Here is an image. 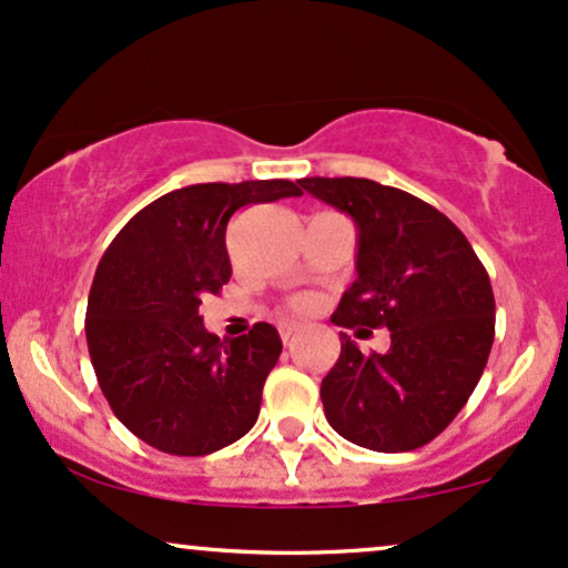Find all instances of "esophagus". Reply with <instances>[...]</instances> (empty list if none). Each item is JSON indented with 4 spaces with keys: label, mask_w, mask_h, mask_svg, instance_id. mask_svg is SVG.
Returning a JSON list of instances; mask_svg holds the SVG:
<instances>
[{
    "label": "esophagus",
    "mask_w": 568,
    "mask_h": 568,
    "mask_svg": "<svg viewBox=\"0 0 568 568\" xmlns=\"http://www.w3.org/2000/svg\"><path fill=\"white\" fill-rule=\"evenodd\" d=\"M298 334H302V325H296V323L280 325V338H283V344H291Z\"/></svg>",
    "instance_id": "1"
}]
</instances>
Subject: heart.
<instances>
[{"label": "heart", "mask_w": 568, "mask_h": 568, "mask_svg": "<svg viewBox=\"0 0 568 568\" xmlns=\"http://www.w3.org/2000/svg\"><path fill=\"white\" fill-rule=\"evenodd\" d=\"M293 310L310 312L312 310V302H310V298H296V302H293Z\"/></svg>", "instance_id": "1"}]
</instances>
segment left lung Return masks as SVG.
I'll use <instances>...</instances> for the list:
<instances>
[{"label":"left lung","instance_id":"obj_1","mask_svg":"<svg viewBox=\"0 0 568 568\" xmlns=\"http://www.w3.org/2000/svg\"><path fill=\"white\" fill-rule=\"evenodd\" d=\"M357 226V280L334 321L387 328L363 355L347 334L321 384L325 419L371 452H414L465 408L494 344V291L473 245L438 207L368 179H302Z\"/></svg>","mask_w":568,"mask_h":568}]
</instances>
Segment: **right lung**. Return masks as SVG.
<instances>
[{"label":"right lung","instance_id":"1","mask_svg":"<svg viewBox=\"0 0 568 568\" xmlns=\"http://www.w3.org/2000/svg\"><path fill=\"white\" fill-rule=\"evenodd\" d=\"M293 181L194 184L162 194L122 226L88 298L90 361L116 419L175 456H205L256 425L283 342L256 323L207 334L200 304L230 283L226 224L256 202L298 197Z\"/></svg>","mask_w":568,"mask_h":568}]
</instances>
